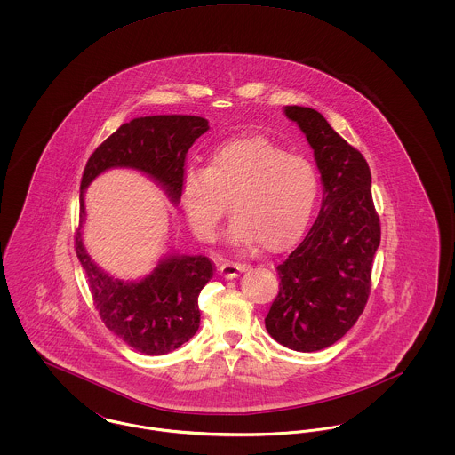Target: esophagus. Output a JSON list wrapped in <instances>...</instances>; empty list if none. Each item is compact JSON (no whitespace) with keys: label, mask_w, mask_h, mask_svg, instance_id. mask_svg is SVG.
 <instances>
[{"label":"esophagus","mask_w":455,"mask_h":455,"mask_svg":"<svg viewBox=\"0 0 455 455\" xmlns=\"http://www.w3.org/2000/svg\"><path fill=\"white\" fill-rule=\"evenodd\" d=\"M249 266L243 264V262H235V260H223L220 264V273L227 278V280H232V278H237L240 273H243Z\"/></svg>","instance_id":"obj_1"}]
</instances>
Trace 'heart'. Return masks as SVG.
<instances>
[{
	"mask_svg": "<svg viewBox=\"0 0 455 455\" xmlns=\"http://www.w3.org/2000/svg\"><path fill=\"white\" fill-rule=\"evenodd\" d=\"M317 196L315 167L264 136L218 145L208 167L189 171L180 186L182 208L197 237H215L230 201L232 240L266 251H282L302 235Z\"/></svg>",
	"mask_w": 455,
	"mask_h": 455,
	"instance_id": "heart-1",
	"label": "heart"
}]
</instances>
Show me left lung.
I'll return each mask as SVG.
<instances>
[{
    "label": "left lung",
    "instance_id": "1",
    "mask_svg": "<svg viewBox=\"0 0 455 455\" xmlns=\"http://www.w3.org/2000/svg\"><path fill=\"white\" fill-rule=\"evenodd\" d=\"M284 114L314 150L324 196L310 232L276 267L280 291L264 323L283 347L310 353L339 341L362 315L380 220L363 155L315 108L286 106Z\"/></svg>",
    "mask_w": 455,
    "mask_h": 455
}]
</instances>
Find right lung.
Segmentation results:
<instances>
[{
	"instance_id": "right-lung-1",
	"label": "right lung",
	"mask_w": 455,
	"mask_h": 455,
	"mask_svg": "<svg viewBox=\"0 0 455 455\" xmlns=\"http://www.w3.org/2000/svg\"><path fill=\"white\" fill-rule=\"evenodd\" d=\"M208 130V121L199 116L136 117L92 153L82 177L75 249L92 299L108 331L145 355L171 353L195 336L201 317L197 297L213 278L215 266L204 256L167 254L143 280L123 282L110 276L92 260L84 245L85 189L108 169H132L148 175L173 204H179L186 155Z\"/></svg>"
}]
</instances>
